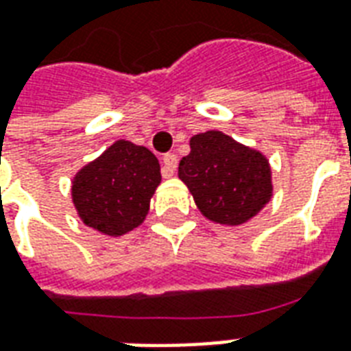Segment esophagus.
<instances>
[{
    "instance_id": "obj_1",
    "label": "esophagus",
    "mask_w": 351,
    "mask_h": 351,
    "mask_svg": "<svg viewBox=\"0 0 351 351\" xmlns=\"http://www.w3.org/2000/svg\"><path fill=\"white\" fill-rule=\"evenodd\" d=\"M178 165V158L176 154H165L163 156V176H173Z\"/></svg>"
}]
</instances>
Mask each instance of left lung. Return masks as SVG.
Wrapping results in <instances>:
<instances>
[{"label": "left lung", "mask_w": 351, "mask_h": 351, "mask_svg": "<svg viewBox=\"0 0 351 351\" xmlns=\"http://www.w3.org/2000/svg\"><path fill=\"white\" fill-rule=\"evenodd\" d=\"M178 178L188 186L199 212L223 227L245 225L274 199L268 156L219 130L189 139Z\"/></svg>", "instance_id": "8db88e82"}]
</instances>
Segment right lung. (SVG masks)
<instances>
[{"label": "right lung", "instance_id": "right-lung-1", "mask_svg": "<svg viewBox=\"0 0 351 351\" xmlns=\"http://www.w3.org/2000/svg\"><path fill=\"white\" fill-rule=\"evenodd\" d=\"M160 182L158 158L147 147L119 139L74 175L70 199L83 225L119 238L145 221Z\"/></svg>", "mask_w": 351, "mask_h": 351}]
</instances>
